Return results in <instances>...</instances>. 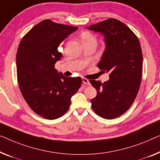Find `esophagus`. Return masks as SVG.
Masks as SVG:
<instances>
[{
    "instance_id": "obj_1",
    "label": "esophagus",
    "mask_w": 160,
    "mask_h": 160,
    "mask_svg": "<svg viewBox=\"0 0 160 160\" xmlns=\"http://www.w3.org/2000/svg\"><path fill=\"white\" fill-rule=\"evenodd\" d=\"M82 82L84 83V85H90V81L88 80V79H85V78H82Z\"/></svg>"
}]
</instances>
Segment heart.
Instances as JSON below:
<instances>
[{
    "mask_svg": "<svg viewBox=\"0 0 160 160\" xmlns=\"http://www.w3.org/2000/svg\"><path fill=\"white\" fill-rule=\"evenodd\" d=\"M81 40L83 44H89V43H96V38L89 32H83L81 34Z\"/></svg>",
    "mask_w": 160,
    "mask_h": 160,
    "instance_id": "1",
    "label": "heart"
}]
</instances>
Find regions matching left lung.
<instances>
[{"instance_id": "1", "label": "left lung", "mask_w": 160, "mask_h": 160, "mask_svg": "<svg viewBox=\"0 0 160 160\" xmlns=\"http://www.w3.org/2000/svg\"><path fill=\"white\" fill-rule=\"evenodd\" d=\"M104 37L106 48L98 67L109 73L102 83L90 80L97 90L91 100L95 113L106 119L117 118L130 108L139 91L142 75L143 57L137 36L127 26L108 18L88 27Z\"/></svg>"}]
</instances>
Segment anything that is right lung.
<instances>
[{
	"label": "right lung",
	"mask_w": 160,
	"mask_h": 160,
	"mask_svg": "<svg viewBox=\"0 0 160 160\" xmlns=\"http://www.w3.org/2000/svg\"><path fill=\"white\" fill-rule=\"evenodd\" d=\"M77 29L47 19L34 26L19 44V88L30 108L43 118L52 120L63 116L82 83L80 78L65 77L54 68L62 57L59 45Z\"/></svg>",
	"instance_id": "obj_1"
}]
</instances>
